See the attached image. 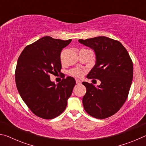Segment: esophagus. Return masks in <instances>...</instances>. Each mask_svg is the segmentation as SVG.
Wrapping results in <instances>:
<instances>
[{
	"label": "esophagus",
	"mask_w": 146,
	"mask_h": 146,
	"mask_svg": "<svg viewBox=\"0 0 146 146\" xmlns=\"http://www.w3.org/2000/svg\"><path fill=\"white\" fill-rule=\"evenodd\" d=\"M81 81L80 80H78V79H76V83L77 84H81Z\"/></svg>",
	"instance_id": "1"
}]
</instances>
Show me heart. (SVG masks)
<instances>
[{
	"instance_id": "heart-1",
	"label": "heart",
	"mask_w": 146,
	"mask_h": 146,
	"mask_svg": "<svg viewBox=\"0 0 146 146\" xmlns=\"http://www.w3.org/2000/svg\"><path fill=\"white\" fill-rule=\"evenodd\" d=\"M70 73L71 75L74 76H75V77L80 78V77H82V76L84 75V70L81 68H78L73 69V70L71 71Z\"/></svg>"
}]
</instances>
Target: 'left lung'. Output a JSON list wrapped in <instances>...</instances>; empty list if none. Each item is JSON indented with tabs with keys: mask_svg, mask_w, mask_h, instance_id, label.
Listing matches in <instances>:
<instances>
[{
	"mask_svg": "<svg viewBox=\"0 0 146 146\" xmlns=\"http://www.w3.org/2000/svg\"><path fill=\"white\" fill-rule=\"evenodd\" d=\"M78 42L95 53V64L88 78L101 82L97 86L82 82L86 88L82 98L84 108L96 118L110 117L120 110L127 98L133 80L131 59L120 42L104 36L80 39Z\"/></svg>",
	"mask_w": 146,
	"mask_h": 146,
	"instance_id": "left-lung-1",
	"label": "left lung"
}]
</instances>
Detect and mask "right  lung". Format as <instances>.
I'll return each instance as SVG.
<instances>
[{
  "label": "right lung",
  "mask_w": 146,
  "mask_h": 146,
  "mask_svg": "<svg viewBox=\"0 0 146 146\" xmlns=\"http://www.w3.org/2000/svg\"><path fill=\"white\" fill-rule=\"evenodd\" d=\"M42 37L27 46L20 55L15 70V82L21 98L35 115L44 119L60 115L76 84L71 76L55 84L50 74L60 73V53L71 42Z\"/></svg>",
  "instance_id": "add662e5"
}]
</instances>
